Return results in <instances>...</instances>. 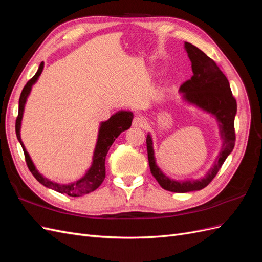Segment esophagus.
<instances>
[{
	"mask_svg": "<svg viewBox=\"0 0 262 262\" xmlns=\"http://www.w3.org/2000/svg\"><path fill=\"white\" fill-rule=\"evenodd\" d=\"M146 123L147 122L145 119L143 117H140V116H137L132 121V125L137 126V128H144V126H146Z\"/></svg>",
	"mask_w": 262,
	"mask_h": 262,
	"instance_id": "1",
	"label": "esophagus"
}]
</instances>
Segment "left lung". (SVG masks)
Masks as SVG:
<instances>
[{"label": "left lung", "instance_id": "1", "mask_svg": "<svg viewBox=\"0 0 262 262\" xmlns=\"http://www.w3.org/2000/svg\"><path fill=\"white\" fill-rule=\"evenodd\" d=\"M185 48L191 61L193 75L190 80L181 84L180 91L185 93V98L189 102L216 117L223 146L214 166L202 179L176 181L165 176L156 166L152 139L147 136L146 146L150 172L163 189L178 193L201 190L207 187L216 176L226 157L231 154L236 141L234 120L237 102L232 94L228 80L216 63L199 48L189 42H185Z\"/></svg>", "mask_w": 262, "mask_h": 262}]
</instances>
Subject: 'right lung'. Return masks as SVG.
Wrapping results in <instances>:
<instances>
[{"label": "right lung", "instance_id": "add662e5", "mask_svg": "<svg viewBox=\"0 0 262 262\" xmlns=\"http://www.w3.org/2000/svg\"><path fill=\"white\" fill-rule=\"evenodd\" d=\"M42 69H43V63L41 62L40 66H39L37 73L26 83V85L24 86V89L21 91L20 97H19L18 116L16 118V123H15V131H16L17 139L23 147L27 167L30 170V172L33 173V176L40 182L41 185H43L45 187H48L50 189H53L60 193H66L70 196H81L83 194H87L94 191V190H96L101 185V182L104 181L106 177V168H105L106 155L108 153L110 146L113 145V143L118 138L119 134H120L122 131L128 130L131 126L133 114L129 112H120L114 115L109 119V120L101 123L99 134H98V141H97L96 148H95V153L93 157V165L82 179L74 182V184H70V185H59L48 179H46L35 168V166L33 162H31L28 153L26 152L25 147H24V144L20 140V134H19L20 121H21L24 106H25L26 98L31 90V86H33V84L37 81L39 75L41 74Z\"/></svg>", "mask_w": 262, "mask_h": 262}]
</instances>
